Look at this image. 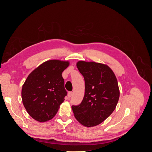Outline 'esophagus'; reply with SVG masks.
Instances as JSON below:
<instances>
[{
  "label": "esophagus",
  "mask_w": 152,
  "mask_h": 152,
  "mask_svg": "<svg viewBox=\"0 0 152 152\" xmlns=\"http://www.w3.org/2000/svg\"><path fill=\"white\" fill-rule=\"evenodd\" d=\"M72 95H73V92H68V98H70Z\"/></svg>",
  "instance_id": "34e87169"
}]
</instances>
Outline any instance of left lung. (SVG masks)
I'll use <instances>...</instances> for the list:
<instances>
[{"instance_id":"1","label":"left lung","mask_w":152,"mask_h":152,"mask_svg":"<svg viewBox=\"0 0 152 152\" xmlns=\"http://www.w3.org/2000/svg\"><path fill=\"white\" fill-rule=\"evenodd\" d=\"M77 67L85 80L81 103L72 106L77 120L93 127L103 122L115 109L120 96L117 78L108 66L96 62L78 61Z\"/></svg>"}]
</instances>
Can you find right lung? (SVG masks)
I'll use <instances>...</instances> for the list:
<instances>
[{
	"mask_svg": "<svg viewBox=\"0 0 152 152\" xmlns=\"http://www.w3.org/2000/svg\"><path fill=\"white\" fill-rule=\"evenodd\" d=\"M69 64L57 59L45 61L30 73L23 85V104L37 121L52 119L65 100L67 92L61 74Z\"/></svg>",
	"mask_w": 152,
	"mask_h": 152,
	"instance_id": "obj_1",
	"label": "right lung"
}]
</instances>
